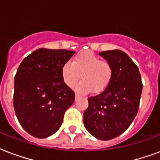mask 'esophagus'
Here are the masks:
<instances>
[{
	"label": "esophagus",
	"instance_id": "1",
	"mask_svg": "<svg viewBox=\"0 0 160 160\" xmlns=\"http://www.w3.org/2000/svg\"><path fill=\"white\" fill-rule=\"evenodd\" d=\"M79 97H80V96H79L78 94L76 93V95H75V98H76V100H77V99H78V98H79Z\"/></svg>",
	"mask_w": 160,
	"mask_h": 160
}]
</instances>
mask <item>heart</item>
I'll return each mask as SVG.
<instances>
[{
	"instance_id": "heart-1",
	"label": "heart",
	"mask_w": 160,
	"mask_h": 160,
	"mask_svg": "<svg viewBox=\"0 0 160 160\" xmlns=\"http://www.w3.org/2000/svg\"><path fill=\"white\" fill-rule=\"evenodd\" d=\"M76 86L78 92H96L103 91L112 78V67L109 62L101 60L98 56L92 52H82L70 62L64 63L62 68V78L69 88Z\"/></svg>"
}]
</instances>
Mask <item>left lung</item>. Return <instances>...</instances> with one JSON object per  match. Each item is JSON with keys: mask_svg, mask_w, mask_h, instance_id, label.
Segmentation results:
<instances>
[{"mask_svg": "<svg viewBox=\"0 0 160 160\" xmlns=\"http://www.w3.org/2000/svg\"><path fill=\"white\" fill-rule=\"evenodd\" d=\"M100 56L112 67L109 85L88 98L83 113L86 129L95 138L109 140L122 134L138 113L143 83L138 67L122 51H103Z\"/></svg>", "mask_w": 160, "mask_h": 160, "instance_id": "8db88e82", "label": "left lung"}]
</instances>
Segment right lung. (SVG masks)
<instances>
[{"mask_svg": "<svg viewBox=\"0 0 160 160\" xmlns=\"http://www.w3.org/2000/svg\"><path fill=\"white\" fill-rule=\"evenodd\" d=\"M75 52L40 48L24 58L14 79L13 106L20 124L38 138L52 135L62 123L75 93L62 78V68Z\"/></svg>", "mask_w": 160, "mask_h": 160, "instance_id": "add662e5", "label": "right lung"}]
</instances>
